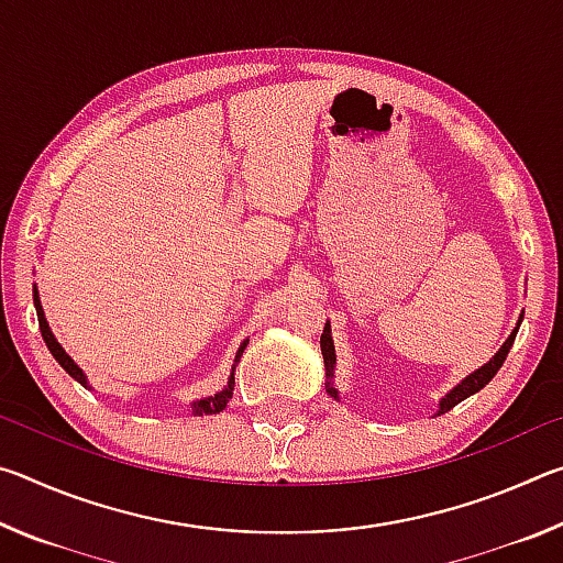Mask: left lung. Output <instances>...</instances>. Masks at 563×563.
Returning a JSON list of instances; mask_svg holds the SVG:
<instances>
[{
	"mask_svg": "<svg viewBox=\"0 0 563 563\" xmlns=\"http://www.w3.org/2000/svg\"><path fill=\"white\" fill-rule=\"evenodd\" d=\"M521 320H523V316H519L517 328L511 330V335L507 338V342H504V345H501L497 352H494V357H492L489 362H484V365H482L479 369H474L472 375H466L460 385L452 387L450 393H446V395L440 399V409H437V415L450 412V409H452L454 405H460L462 399L472 397L474 393H479L482 387H487V385H489V379L499 373V367L504 365V360H507V355H509V350H511V345H514V338H517V332H519ZM320 350H322V362H325V379H328V383H325V389H328V395H330V397L340 399L338 387H335V383H332V379H335L338 355H335V342H332L330 322H325V328H322V335H320Z\"/></svg>",
	"mask_w": 563,
	"mask_h": 563,
	"instance_id": "left-lung-1",
	"label": "left lung"
}]
</instances>
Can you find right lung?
Masks as SVG:
<instances>
[{
	"mask_svg": "<svg viewBox=\"0 0 563 563\" xmlns=\"http://www.w3.org/2000/svg\"><path fill=\"white\" fill-rule=\"evenodd\" d=\"M34 308H36V318H40L42 338H44V342H46V347H49V352L54 355V360L59 362V365L66 369V373H69V375L76 379V383L91 389L87 373H84V369H81L79 365H76V362H74L69 355H66V350L59 345V340L54 338V332H52V328H49V322H46L44 308H42V300H40V290H36V285H34ZM245 345H247V340H243V342H241V347H238V352H235V362H233V367H231V375H228V383H225V387L221 389V393H216V395H211V397L194 399V402H190V415H194V417H203V415H218V412H223L225 405H228V399L233 397V387H235V367H238V362H241V355H243Z\"/></svg>",
	"mask_w": 563,
	"mask_h": 563,
	"instance_id": "obj_1",
	"label": "right lung"
}]
</instances>
